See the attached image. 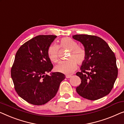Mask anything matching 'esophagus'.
Listing matches in <instances>:
<instances>
[{
    "instance_id": "34e87169",
    "label": "esophagus",
    "mask_w": 124,
    "mask_h": 124,
    "mask_svg": "<svg viewBox=\"0 0 124 124\" xmlns=\"http://www.w3.org/2000/svg\"><path fill=\"white\" fill-rule=\"evenodd\" d=\"M71 77V75H66V78H70Z\"/></svg>"
}]
</instances>
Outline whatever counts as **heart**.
<instances>
[{"mask_svg": "<svg viewBox=\"0 0 124 124\" xmlns=\"http://www.w3.org/2000/svg\"><path fill=\"white\" fill-rule=\"evenodd\" d=\"M61 49L70 50L68 60L61 62L56 66L57 71L64 74H71L77 67V62L82 65L85 62L86 53L85 50L79 46L78 42L69 37H64L59 41V46L52 44L47 49L48 56L51 62L56 63L60 59V50Z\"/></svg>", "mask_w": 124, "mask_h": 124, "instance_id": "1", "label": "heart"}]
</instances>
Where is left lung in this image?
Instances as JSON below:
<instances>
[{
	"label": "left lung",
	"mask_w": 124,
	"mask_h": 124,
	"mask_svg": "<svg viewBox=\"0 0 124 124\" xmlns=\"http://www.w3.org/2000/svg\"><path fill=\"white\" fill-rule=\"evenodd\" d=\"M73 38L83 45L86 59L76 75L81 83L76 88L82 97L97 100L112 90L118 69L114 52L103 39L96 36L75 35Z\"/></svg>",
	"instance_id": "8db88e82"
}]
</instances>
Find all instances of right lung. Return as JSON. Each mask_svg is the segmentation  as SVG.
<instances>
[{
  "label": "right lung",
  "instance_id": "right-lung-1",
  "mask_svg": "<svg viewBox=\"0 0 124 124\" xmlns=\"http://www.w3.org/2000/svg\"><path fill=\"white\" fill-rule=\"evenodd\" d=\"M55 35H39L23 44L16 54L11 77L17 94L28 103L42 105L53 98L65 75L46 74L53 68L47 49Z\"/></svg>",
  "mask_w": 124,
  "mask_h": 124
}]
</instances>
